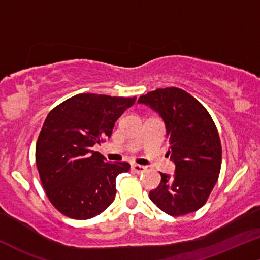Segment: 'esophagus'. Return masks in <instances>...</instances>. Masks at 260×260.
<instances>
[{
	"instance_id": "34e87169",
	"label": "esophagus",
	"mask_w": 260,
	"mask_h": 260,
	"mask_svg": "<svg viewBox=\"0 0 260 260\" xmlns=\"http://www.w3.org/2000/svg\"><path fill=\"white\" fill-rule=\"evenodd\" d=\"M132 170L137 174H141L146 170V167L140 166V164H132Z\"/></svg>"
}]
</instances>
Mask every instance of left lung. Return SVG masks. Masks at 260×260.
Listing matches in <instances>:
<instances>
[{"label": "left lung", "mask_w": 260, "mask_h": 260, "mask_svg": "<svg viewBox=\"0 0 260 260\" xmlns=\"http://www.w3.org/2000/svg\"><path fill=\"white\" fill-rule=\"evenodd\" d=\"M144 103L160 115L167 129L174 176L160 173L162 180L150 199L170 216L194 212L208 202L218 180L222 145L218 131L205 107L177 87L157 88L143 94Z\"/></svg>", "instance_id": "8db88e82"}]
</instances>
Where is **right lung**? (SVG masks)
<instances>
[{"label":"right lung","mask_w":260,"mask_h":260,"mask_svg":"<svg viewBox=\"0 0 260 260\" xmlns=\"http://www.w3.org/2000/svg\"><path fill=\"white\" fill-rule=\"evenodd\" d=\"M136 97L79 93L48 114L36 144V164L48 199L62 215L88 219L114 202L116 176L127 162L109 163L94 144L111 137L115 122Z\"/></svg>","instance_id":"right-lung-1"}]
</instances>
